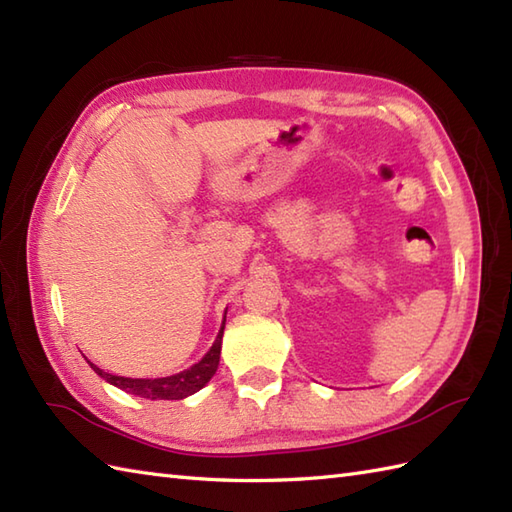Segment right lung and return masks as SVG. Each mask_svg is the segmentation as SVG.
Returning <instances> with one entry per match:
<instances>
[{"label":"right lung","instance_id":"add662e5","mask_svg":"<svg viewBox=\"0 0 512 512\" xmlns=\"http://www.w3.org/2000/svg\"><path fill=\"white\" fill-rule=\"evenodd\" d=\"M222 334H224V325H222L220 334H217L213 347L206 352V356L200 363H195L193 367L184 369V372L167 376V378L114 376V374L103 372V369L96 367L94 363H90V361L88 363L92 365L96 374L107 380V383H112L118 389L127 391V394L149 398V400H182V398L195 394V391H200L217 372V365H220V352H222Z\"/></svg>","mask_w":512,"mask_h":512}]
</instances>
